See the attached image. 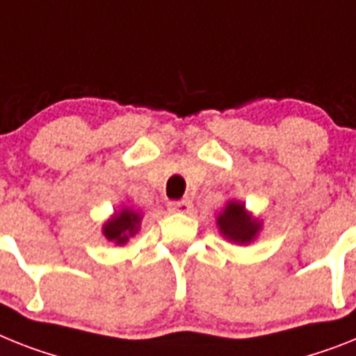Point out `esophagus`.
I'll return each instance as SVG.
<instances>
[{"label": "esophagus", "instance_id": "obj_1", "mask_svg": "<svg viewBox=\"0 0 356 356\" xmlns=\"http://www.w3.org/2000/svg\"><path fill=\"white\" fill-rule=\"evenodd\" d=\"M171 213H181V214H189L193 211V202L191 200H180V202H171L167 205Z\"/></svg>", "mask_w": 356, "mask_h": 356}]
</instances>
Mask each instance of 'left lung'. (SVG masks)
Listing matches in <instances>:
<instances>
[{"mask_svg": "<svg viewBox=\"0 0 356 356\" xmlns=\"http://www.w3.org/2000/svg\"><path fill=\"white\" fill-rule=\"evenodd\" d=\"M264 222L258 216H252L245 204L240 200H229L225 207L216 216V227L220 234L231 243L249 245L254 242L262 231Z\"/></svg>", "mask_w": 356, "mask_h": 356, "instance_id": "1", "label": "left lung"}]
</instances>
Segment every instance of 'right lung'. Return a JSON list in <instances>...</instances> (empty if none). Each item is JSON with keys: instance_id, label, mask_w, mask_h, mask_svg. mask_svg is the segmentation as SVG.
Segmentation results:
<instances>
[{"instance_id": "obj_1", "label": "right lung", "mask_w": 356, "mask_h": 356, "mask_svg": "<svg viewBox=\"0 0 356 356\" xmlns=\"http://www.w3.org/2000/svg\"><path fill=\"white\" fill-rule=\"evenodd\" d=\"M142 227V214L131 207H122L114 211L111 218H107L102 225V234L105 240L114 245H125L129 238L136 236V233Z\"/></svg>"}]
</instances>
